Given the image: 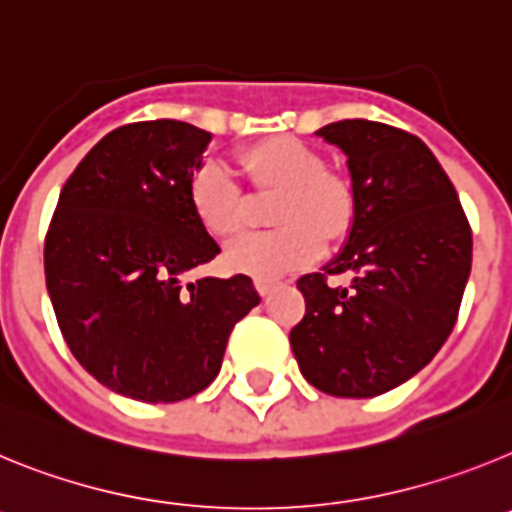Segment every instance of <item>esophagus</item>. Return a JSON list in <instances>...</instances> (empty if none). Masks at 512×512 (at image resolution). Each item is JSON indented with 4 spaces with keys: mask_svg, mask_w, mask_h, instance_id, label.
I'll use <instances>...</instances> for the list:
<instances>
[{
    "mask_svg": "<svg viewBox=\"0 0 512 512\" xmlns=\"http://www.w3.org/2000/svg\"><path fill=\"white\" fill-rule=\"evenodd\" d=\"M253 284H256V289H259L261 297H269L274 289H277V279H269V277H256L253 279Z\"/></svg>",
    "mask_w": 512,
    "mask_h": 512,
    "instance_id": "esophagus-1",
    "label": "esophagus"
}]
</instances>
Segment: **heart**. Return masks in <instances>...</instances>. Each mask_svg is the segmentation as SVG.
<instances>
[{
    "label": "heart",
    "instance_id": "obj_1",
    "mask_svg": "<svg viewBox=\"0 0 512 512\" xmlns=\"http://www.w3.org/2000/svg\"><path fill=\"white\" fill-rule=\"evenodd\" d=\"M256 187L279 189L264 233H246L228 246L225 261L253 277H282L318 259L325 238H338L354 223L356 197L346 176L325 169V158L292 135H277L238 153ZM194 215L215 238L238 233L243 223L241 189L217 161H202L189 182Z\"/></svg>",
    "mask_w": 512,
    "mask_h": 512
}]
</instances>
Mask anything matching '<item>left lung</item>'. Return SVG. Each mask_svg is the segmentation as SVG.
Returning a JSON list of instances; mask_svg holds the SVG:
<instances>
[{"mask_svg": "<svg viewBox=\"0 0 512 512\" xmlns=\"http://www.w3.org/2000/svg\"><path fill=\"white\" fill-rule=\"evenodd\" d=\"M318 135L346 153L356 210L341 253L297 282L305 318L289 343L320 392L377 397L415 377L451 336L472 228L420 138L372 120L330 122ZM346 270L348 288L327 284Z\"/></svg>", "mask_w": 512, "mask_h": 512, "instance_id": "left-lung-1", "label": "left lung"}]
</instances>
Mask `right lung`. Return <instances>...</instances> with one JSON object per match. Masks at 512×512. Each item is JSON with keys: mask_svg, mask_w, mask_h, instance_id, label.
<instances>
[{"mask_svg": "<svg viewBox=\"0 0 512 512\" xmlns=\"http://www.w3.org/2000/svg\"><path fill=\"white\" fill-rule=\"evenodd\" d=\"M212 135L179 120L104 135L66 179L45 235V287L71 354L140 402H179L217 377L233 325L259 305L246 274H184L220 253L189 200Z\"/></svg>", "mask_w": 512, "mask_h": 512, "instance_id": "obj_1", "label": "right lung"}]
</instances>
